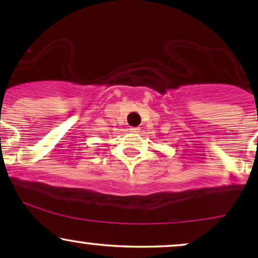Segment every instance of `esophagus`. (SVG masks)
<instances>
[{
  "mask_svg": "<svg viewBox=\"0 0 258 258\" xmlns=\"http://www.w3.org/2000/svg\"><path fill=\"white\" fill-rule=\"evenodd\" d=\"M129 130L132 133H139L140 132V128H130Z\"/></svg>",
  "mask_w": 258,
  "mask_h": 258,
  "instance_id": "1",
  "label": "esophagus"
}]
</instances>
